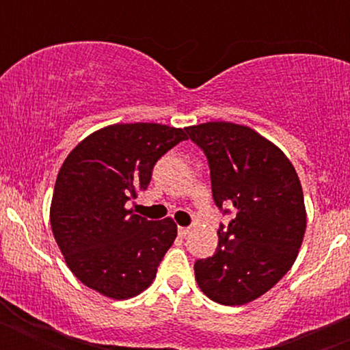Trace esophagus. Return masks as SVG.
Returning a JSON list of instances; mask_svg holds the SVG:
<instances>
[{"label":"esophagus","instance_id":"obj_1","mask_svg":"<svg viewBox=\"0 0 350 350\" xmlns=\"http://www.w3.org/2000/svg\"><path fill=\"white\" fill-rule=\"evenodd\" d=\"M178 234H179V237H183V239L188 237V235H189V228L188 227H179L178 228Z\"/></svg>","mask_w":350,"mask_h":350}]
</instances>
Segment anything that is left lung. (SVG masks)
Returning a JSON list of instances; mask_svg holds the SVG:
<instances>
[{"instance_id": "8db88e82", "label": "left lung", "mask_w": 350, "mask_h": 350, "mask_svg": "<svg viewBox=\"0 0 350 350\" xmlns=\"http://www.w3.org/2000/svg\"><path fill=\"white\" fill-rule=\"evenodd\" d=\"M186 133L206 155L215 204L234 213L218 228L213 256L195 262L198 286L220 305H245L296 260L306 228L301 183L289 159L249 126L208 122Z\"/></svg>"}]
</instances>
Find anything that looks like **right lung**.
I'll return each mask as SVG.
<instances>
[{"label": "right lung", "mask_w": 350, "mask_h": 350, "mask_svg": "<svg viewBox=\"0 0 350 350\" xmlns=\"http://www.w3.org/2000/svg\"><path fill=\"white\" fill-rule=\"evenodd\" d=\"M185 130L116 123L67 155L55 181L51 227L67 267L88 288L126 299L154 281L178 227L171 218L147 220L125 203L147 189L155 162L188 139Z\"/></svg>", "instance_id": "right-lung-1"}]
</instances>
